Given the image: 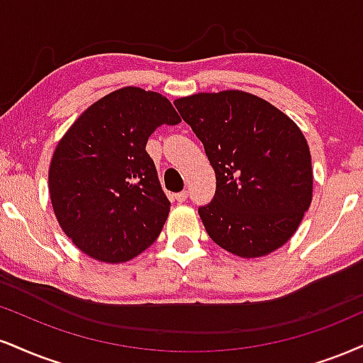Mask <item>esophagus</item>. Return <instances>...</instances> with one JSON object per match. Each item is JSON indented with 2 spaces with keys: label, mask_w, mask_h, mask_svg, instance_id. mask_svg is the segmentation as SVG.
I'll list each match as a JSON object with an SVG mask.
<instances>
[{
  "label": "esophagus",
  "mask_w": 363,
  "mask_h": 363,
  "mask_svg": "<svg viewBox=\"0 0 363 363\" xmlns=\"http://www.w3.org/2000/svg\"><path fill=\"white\" fill-rule=\"evenodd\" d=\"M187 194H189L187 191H182V193H177L176 196H174V198H176L177 203H184V201L187 199Z\"/></svg>",
  "instance_id": "1"
}]
</instances>
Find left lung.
Segmentation results:
<instances>
[{
    "label": "left lung",
    "mask_w": 363,
    "mask_h": 363,
    "mask_svg": "<svg viewBox=\"0 0 363 363\" xmlns=\"http://www.w3.org/2000/svg\"><path fill=\"white\" fill-rule=\"evenodd\" d=\"M174 104L216 174L215 198L199 208L209 238L242 259L287 243L313 199L311 154L299 126L238 89L191 94Z\"/></svg>",
    "instance_id": "1"
}]
</instances>
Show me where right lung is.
Returning a JSON list of instances; mask_svg holds the SVG:
<instances>
[{
  "label": "right lung",
  "mask_w": 363,
  "mask_h": 363,
  "mask_svg": "<svg viewBox=\"0 0 363 363\" xmlns=\"http://www.w3.org/2000/svg\"><path fill=\"white\" fill-rule=\"evenodd\" d=\"M177 123L165 96L126 86L91 104L59 140L49 167L52 208L82 253L121 264L155 242L170 203L145 145L160 125Z\"/></svg>",
  "instance_id": "add662e5"
}]
</instances>
